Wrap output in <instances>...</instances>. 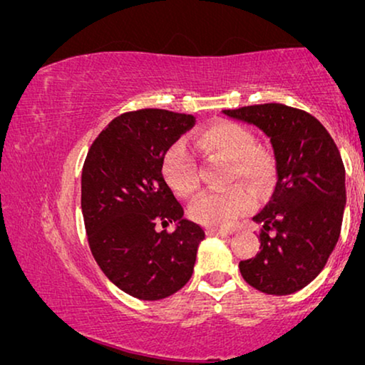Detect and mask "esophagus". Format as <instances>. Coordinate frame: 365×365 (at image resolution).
Segmentation results:
<instances>
[{
    "label": "esophagus",
    "mask_w": 365,
    "mask_h": 365,
    "mask_svg": "<svg viewBox=\"0 0 365 365\" xmlns=\"http://www.w3.org/2000/svg\"><path fill=\"white\" fill-rule=\"evenodd\" d=\"M208 235L220 236V238H228V236H232V232H227V230H218V228H210Z\"/></svg>",
    "instance_id": "34e87169"
}]
</instances>
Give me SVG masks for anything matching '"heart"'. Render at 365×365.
<instances>
[{"label":"heart","instance_id":"heart-1","mask_svg":"<svg viewBox=\"0 0 365 365\" xmlns=\"http://www.w3.org/2000/svg\"><path fill=\"white\" fill-rule=\"evenodd\" d=\"M200 150L230 162V180L238 178L255 188H264L273 177V165L266 152L255 147V137L245 125L217 120L208 124L197 138ZM163 177L178 197L188 198L198 190L195 155L185 142H175L163 158ZM253 197L241 187L225 192H205L190 205L195 222L208 227H230L253 208Z\"/></svg>","mask_w":365,"mask_h":365}]
</instances>
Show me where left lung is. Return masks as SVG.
Wrapping results in <instances>:
<instances>
[{
	"label": "left lung",
	"mask_w": 365,
	"mask_h": 365,
	"mask_svg": "<svg viewBox=\"0 0 365 365\" xmlns=\"http://www.w3.org/2000/svg\"><path fill=\"white\" fill-rule=\"evenodd\" d=\"M269 138L276 185L253 220L263 230L259 253L240 261L246 283L266 294L302 289L324 268L341 235L346 170L329 132L316 117L283 104L223 110Z\"/></svg>",
	"instance_id": "obj_1"
}]
</instances>
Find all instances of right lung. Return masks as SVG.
<instances>
[{
    "instance_id": "1",
    "label": "right lung",
    "mask_w": 365,
    "mask_h": 365,
    "mask_svg": "<svg viewBox=\"0 0 365 365\" xmlns=\"http://www.w3.org/2000/svg\"><path fill=\"white\" fill-rule=\"evenodd\" d=\"M193 124V115L170 110L127 112L86 157L81 207L91 251L107 278L137 299L158 301L182 289L205 240L163 178L167 150ZM172 221L173 234L156 230Z\"/></svg>"
}]
</instances>
